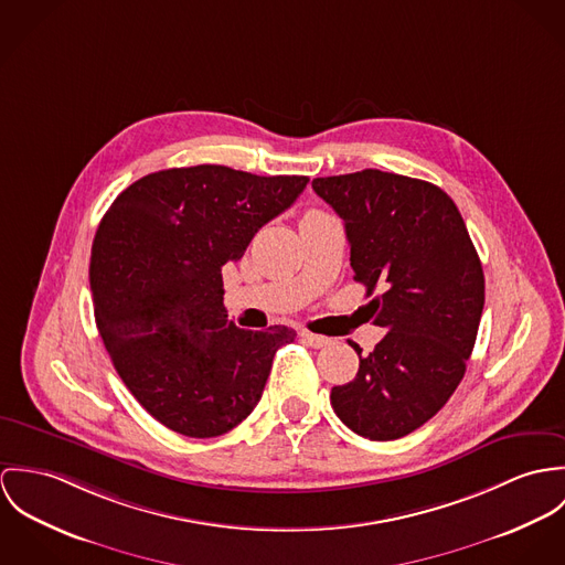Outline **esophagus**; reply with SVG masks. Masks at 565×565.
Returning <instances> with one entry per match:
<instances>
[{"instance_id": "34e87169", "label": "esophagus", "mask_w": 565, "mask_h": 565, "mask_svg": "<svg viewBox=\"0 0 565 565\" xmlns=\"http://www.w3.org/2000/svg\"><path fill=\"white\" fill-rule=\"evenodd\" d=\"M301 338L313 347V349H320V347H327L331 340L329 338H324V335H318V333H312V331H301Z\"/></svg>"}]
</instances>
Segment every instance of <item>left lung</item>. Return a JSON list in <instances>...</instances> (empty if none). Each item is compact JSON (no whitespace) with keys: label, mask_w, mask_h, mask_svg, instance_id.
<instances>
[{"label":"left lung","mask_w":565,"mask_h":565,"mask_svg":"<svg viewBox=\"0 0 565 565\" xmlns=\"http://www.w3.org/2000/svg\"><path fill=\"white\" fill-rule=\"evenodd\" d=\"M312 189L344 221L355 281L387 333L360 355L353 381L331 390L338 418L358 436L398 439L434 418L466 373L486 277L452 199L436 184L364 169L316 178Z\"/></svg>","instance_id":"1"}]
</instances>
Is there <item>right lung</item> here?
I'll use <instances>...</instances> for the list:
<instances>
[{
    "instance_id": "add662e5",
    "label": "right lung",
    "mask_w": 565,
    "mask_h": 565,
    "mask_svg": "<svg viewBox=\"0 0 565 565\" xmlns=\"http://www.w3.org/2000/svg\"><path fill=\"white\" fill-rule=\"evenodd\" d=\"M308 182L221 164L164 169L104 214L88 270L97 329L127 390L171 431H232L257 405L277 349L297 338L284 324L227 320L221 268Z\"/></svg>"
}]
</instances>
